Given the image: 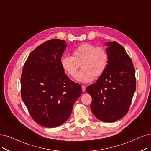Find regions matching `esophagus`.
Instances as JSON below:
<instances>
[{"instance_id": "1", "label": "esophagus", "mask_w": 151, "mask_h": 151, "mask_svg": "<svg viewBox=\"0 0 151 151\" xmlns=\"http://www.w3.org/2000/svg\"><path fill=\"white\" fill-rule=\"evenodd\" d=\"M82 90H83V91H86V86H84V85H83L82 86Z\"/></svg>"}]
</instances>
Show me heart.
<instances>
[{
    "label": "heart",
    "instance_id": "1",
    "mask_svg": "<svg viewBox=\"0 0 151 151\" xmlns=\"http://www.w3.org/2000/svg\"><path fill=\"white\" fill-rule=\"evenodd\" d=\"M109 57L102 47H96L90 43H83L76 47L72 56L64 55L60 59L62 68L68 76L75 77L81 66L82 70L76 75V80L86 83L101 76L106 70Z\"/></svg>",
    "mask_w": 151,
    "mask_h": 151
}]
</instances>
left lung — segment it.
Wrapping results in <instances>:
<instances>
[{"mask_svg":"<svg viewBox=\"0 0 151 151\" xmlns=\"http://www.w3.org/2000/svg\"><path fill=\"white\" fill-rule=\"evenodd\" d=\"M107 66L96 83L86 91L92 97L91 109L101 121L114 122L125 115L136 90L135 70L130 57L118 42L105 44Z\"/></svg>","mask_w":151,"mask_h":151,"instance_id":"left-lung-1","label":"left lung"}]
</instances>
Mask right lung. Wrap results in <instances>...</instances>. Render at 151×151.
<instances>
[{
	"label": "right lung",
	"instance_id": "obj_1",
	"mask_svg": "<svg viewBox=\"0 0 151 151\" xmlns=\"http://www.w3.org/2000/svg\"><path fill=\"white\" fill-rule=\"evenodd\" d=\"M65 41L51 39L29 55L21 76V96L33 120L54 128L70 117L81 93L80 84L71 81L60 64Z\"/></svg>",
	"mask_w": 151,
	"mask_h": 151
}]
</instances>
